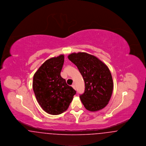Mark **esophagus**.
Masks as SVG:
<instances>
[{
	"mask_svg": "<svg viewBox=\"0 0 146 146\" xmlns=\"http://www.w3.org/2000/svg\"><path fill=\"white\" fill-rule=\"evenodd\" d=\"M72 86L73 87V88L74 90H76V86H75V85H74V84H73Z\"/></svg>",
	"mask_w": 146,
	"mask_h": 146,
	"instance_id": "1",
	"label": "esophagus"
}]
</instances>
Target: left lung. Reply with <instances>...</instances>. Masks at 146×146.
Masks as SVG:
<instances>
[{
  "instance_id": "obj_1",
  "label": "left lung",
  "mask_w": 146,
  "mask_h": 146,
  "mask_svg": "<svg viewBox=\"0 0 146 146\" xmlns=\"http://www.w3.org/2000/svg\"><path fill=\"white\" fill-rule=\"evenodd\" d=\"M68 58L83 78L85 90L79 97L85 108L92 111L104 108L110 100L113 89L108 67L96 57L85 52L73 53Z\"/></svg>"
}]
</instances>
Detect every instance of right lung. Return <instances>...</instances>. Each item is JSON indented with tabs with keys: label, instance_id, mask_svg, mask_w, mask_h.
<instances>
[{
	"label": "right lung",
	"instance_id": "add662e5",
	"mask_svg": "<svg viewBox=\"0 0 146 146\" xmlns=\"http://www.w3.org/2000/svg\"><path fill=\"white\" fill-rule=\"evenodd\" d=\"M64 55L51 58L44 63L33 76V89L42 109L52 115L66 111L76 91L61 76Z\"/></svg>",
	"mask_w": 146,
	"mask_h": 146
}]
</instances>
